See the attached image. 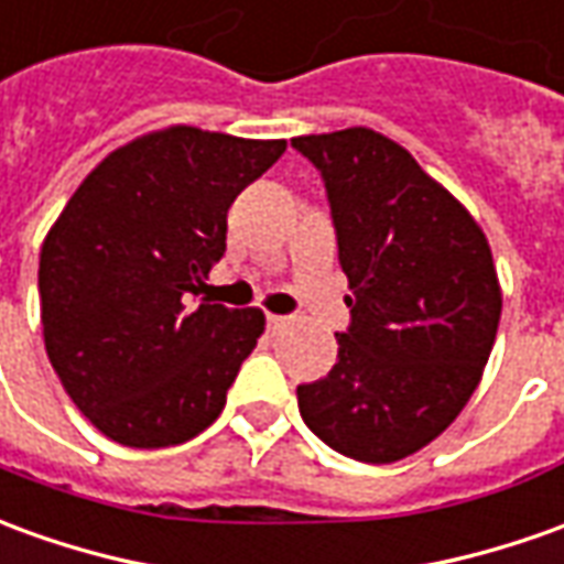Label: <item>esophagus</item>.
<instances>
[{
  "instance_id": "obj_1",
  "label": "esophagus",
  "mask_w": 564,
  "mask_h": 564,
  "mask_svg": "<svg viewBox=\"0 0 564 564\" xmlns=\"http://www.w3.org/2000/svg\"><path fill=\"white\" fill-rule=\"evenodd\" d=\"M286 317H281V314H269V329L271 333H278V329H283V326H286Z\"/></svg>"
}]
</instances>
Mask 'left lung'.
I'll use <instances>...</instances> for the list:
<instances>
[{
    "label": "left lung",
    "instance_id": "left-lung-1",
    "mask_svg": "<svg viewBox=\"0 0 564 564\" xmlns=\"http://www.w3.org/2000/svg\"><path fill=\"white\" fill-rule=\"evenodd\" d=\"M293 145L323 173L350 290L336 366L299 384V412L348 458H409L458 419L498 336L501 281L486 231L372 128Z\"/></svg>",
    "mask_w": 564,
    "mask_h": 564
}]
</instances>
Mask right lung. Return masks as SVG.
<instances>
[{
	"label": "right lung",
	"instance_id": "right-lung-1",
	"mask_svg": "<svg viewBox=\"0 0 564 564\" xmlns=\"http://www.w3.org/2000/svg\"><path fill=\"white\" fill-rule=\"evenodd\" d=\"M286 140L171 124L118 145L66 200L39 253L45 350L97 431L131 448L207 431L265 333L259 308L200 302L228 207Z\"/></svg>",
	"mask_w": 564,
	"mask_h": 564
}]
</instances>
